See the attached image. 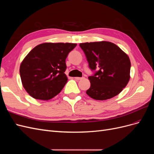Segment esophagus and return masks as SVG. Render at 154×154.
I'll return each instance as SVG.
<instances>
[{
	"label": "esophagus",
	"instance_id": "1",
	"mask_svg": "<svg viewBox=\"0 0 154 154\" xmlns=\"http://www.w3.org/2000/svg\"><path fill=\"white\" fill-rule=\"evenodd\" d=\"M76 79V80H82V79H83L84 78V77H75L74 78Z\"/></svg>",
	"mask_w": 154,
	"mask_h": 154
}]
</instances>
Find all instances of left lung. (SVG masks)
<instances>
[{
  "label": "left lung",
  "mask_w": 154,
  "mask_h": 154,
  "mask_svg": "<svg viewBox=\"0 0 154 154\" xmlns=\"http://www.w3.org/2000/svg\"><path fill=\"white\" fill-rule=\"evenodd\" d=\"M91 70V87L87 94L96 100H106L119 94L130 80V60L118 45L106 41L80 44Z\"/></svg>",
  "instance_id": "left-lung-1"
}]
</instances>
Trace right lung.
Masks as SVG:
<instances>
[{
	"instance_id": "obj_1",
	"label": "right lung",
	"mask_w": 154,
	"mask_h": 154,
	"mask_svg": "<svg viewBox=\"0 0 154 154\" xmlns=\"http://www.w3.org/2000/svg\"><path fill=\"white\" fill-rule=\"evenodd\" d=\"M76 45L46 42L27 54L20 64V75L23 87L31 97L49 100L61 92L68 80L66 59Z\"/></svg>"
}]
</instances>
